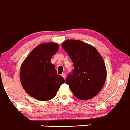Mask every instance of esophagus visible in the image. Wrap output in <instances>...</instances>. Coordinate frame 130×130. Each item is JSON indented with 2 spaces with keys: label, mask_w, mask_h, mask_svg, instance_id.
I'll use <instances>...</instances> for the list:
<instances>
[{
  "label": "esophagus",
  "mask_w": 130,
  "mask_h": 130,
  "mask_svg": "<svg viewBox=\"0 0 130 130\" xmlns=\"http://www.w3.org/2000/svg\"><path fill=\"white\" fill-rule=\"evenodd\" d=\"M61 76H62L65 79V78H66V74H65V73H62V74H61Z\"/></svg>",
  "instance_id": "34e87169"
}]
</instances>
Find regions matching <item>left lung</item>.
Here are the masks:
<instances>
[{
  "mask_svg": "<svg viewBox=\"0 0 130 130\" xmlns=\"http://www.w3.org/2000/svg\"><path fill=\"white\" fill-rule=\"evenodd\" d=\"M61 46L71 58L74 68L66 80L70 90L79 100L95 96L106 78V66L100 53L80 40H67Z\"/></svg>",
  "mask_w": 130,
  "mask_h": 130,
  "instance_id": "8db88e82",
  "label": "left lung"
}]
</instances>
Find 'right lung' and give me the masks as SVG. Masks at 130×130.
Wrapping results in <instances>:
<instances>
[{
	"instance_id": "obj_1",
	"label": "right lung",
	"mask_w": 130,
	"mask_h": 130,
	"mask_svg": "<svg viewBox=\"0 0 130 130\" xmlns=\"http://www.w3.org/2000/svg\"><path fill=\"white\" fill-rule=\"evenodd\" d=\"M58 43H45L36 46L21 65L20 79L24 90L40 101L52 100L64 79L58 75L52 57L58 52Z\"/></svg>"
}]
</instances>
